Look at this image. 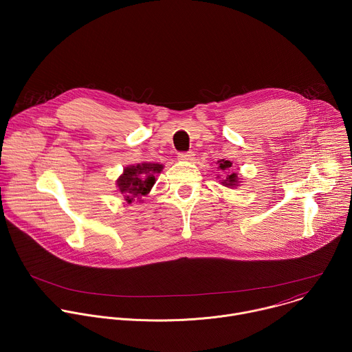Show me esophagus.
<instances>
[{
	"mask_svg": "<svg viewBox=\"0 0 352 352\" xmlns=\"http://www.w3.org/2000/svg\"><path fill=\"white\" fill-rule=\"evenodd\" d=\"M193 156H195L193 152H181V153H178V160L189 162V160L193 159Z\"/></svg>",
	"mask_w": 352,
	"mask_h": 352,
	"instance_id": "esophagus-1",
	"label": "esophagus"
}]
</instances>
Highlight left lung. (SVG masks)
Wrapping results in <instances>:
<instances>
[{"label": "left lung", "instance_id": "obj_1", "mask_svg": "<svg viewBox=\"0 0 352 352\" xmlns=\"http://www.w3.org/2000/svg\"><path fill=\"white\" fill-rule=\"evenodd\" d=\"M219 167H220V170H227V168H230L231 166H232V163L231 162H228V160H220L219 162ZM223 184H226V185H230V186H234L235 184H236V175L235 174H231V175H228L227 177V179H224L223 181Z\"/></svg>", "mask_w": 352, "mask_h": 352}]
</instances>
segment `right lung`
Listing matches in <instances>:
<instances>
[{
	"label": "right lung",
	"instance_id": "1",
	"mask_svg": "<svg viewBox=\"0 0 352 352\" xmlns=\"http://www.w3.org/2000/svg\"><path fill=\"white\" fill-rule=\"evenodd\" d=\"M163 170L162 164L144 163L131 166L124 170V174L118 178V188L121 193H125V199L131 204L135 197H140L148 193L156 182L155 174Z\"/></svg>",
	"mask_w": 352,
	"mask_h": 352
}]
</instances>
